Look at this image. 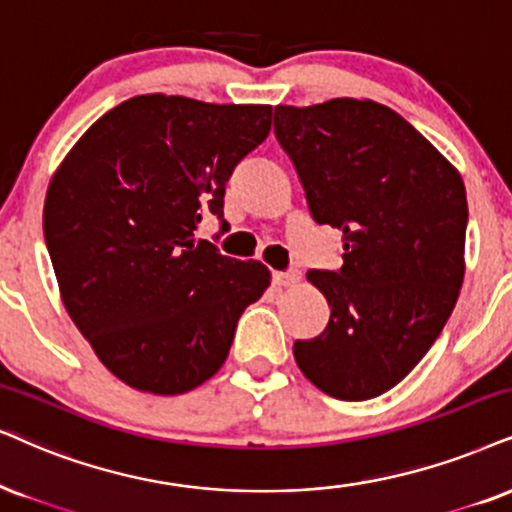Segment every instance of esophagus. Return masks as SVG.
<instances>
[{
	"instance_id": "1",
	"label": "esophagus",
	"mask_w": 512,
	"mask_h": 512,
	"mask_svg": "<svg viewBox=\"0 0 512 512\" xmlns=\"http://www.w3.org/2000/svg\"><path fill=\"white\" fill-rule=\"evenodd\" d=\"M300 276V269L274 271V274H271V281H274V286H295V283L300 281Z\"/></svg>"
}]
</instances>
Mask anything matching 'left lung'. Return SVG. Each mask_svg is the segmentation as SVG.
I'll return each instance as SVG.
<instances>
[{
    "mask_svg": "<svg viewBox=\"0 0 512 512\" xmlns=\"http://www.w3.org/2000/svg\"><path fill=\"white\" fill-rule=\"evenodd\" d=\"M274 132L314 222L342 231V267L307 271L331 319L316 338L295 340V361L335 399H373L416 368L454 312L465 271L463 179L375 101L276 106Z\"/></svg>",
    "mask_w": 512,
    "mask_h": 512,
    "instance_id": "8db88e82",
    "label": "left lung"
}]
</instances>
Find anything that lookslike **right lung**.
Returning <instances> with one entry per match:
<instances>
[{"label":"right lung","mask_w":512,"mask_h":512,"mask_svg":"<svg viewBox=\"0 0 512 512\" xmlns=\"http://www.w3.org/2000/svg\"><path fill=\"white\" fill-rule=\"evenodd\" d=\"M271 129V106L144 94L94 122L51 179L44 241L63 304L101 364L151 394L203 385L229 357L262 262L196 241L224 222L231 172Z\"/></svg>","instance_id":"right-lung-1"}]
</instances>
